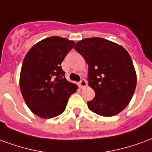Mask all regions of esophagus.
I'll use <instances>...</instances> for the list:
<instances>
[{"label": "esophagus", "mask_w": 152, "mask_h": 152, "mask_svg": "<svg viewBox=\"0 0 152 152\" xmlns=\"http://www.w3.org/2000/svg\"><path fill=\"white\" fill-rule=\"evenodd\" d=\"M79 84H80V87L81 88H84V87H87V81H86V79H84V78H83V79H81V81L79 82Z\"/></svg>", "instance_id": "esophagus-1"}]
</instances>
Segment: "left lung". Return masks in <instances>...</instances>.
<instances>
[{"mask_svg": "<svg viewBox=\"0 0 152 152\" xmlns=\"http://www.w3.org/2000/svg\"><path fill=\"white\" fill-rule=\"evenodd\" d=\"M75 49L88 65V85L96 93L87 102L93 113L112 117L121 112L132 99L137 77L129 54L123 47L95 37L78 41Z\"/></svg>", "mask_w": 152, "mask_h": 152, "instance_id": "1", "label": "left lung"}]
</instances>
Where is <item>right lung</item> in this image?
I'll return each mask as SVG.
<instances>
[{"label":"right lung","mask_w":152,"mask_h":152,"mask_svg":"<svg viewBox=\"0 0 152 152\" xmlns=\"http://www.w3.org/2000/svg\"><path fill=\"white\" fill-rule=\"evenodd\" d=\"M74 45V41L52 36L35 44L23 60L20 89L28 108L39 117L53 118L62 113L77 91L61 65Z\"/></svg>","instance_id":"1"}]
</instances>
